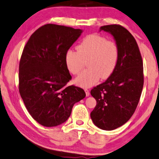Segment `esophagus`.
Wrapping results in <instances>:
<instances>
[{
  "instance_id": "obj_1",
  "label": "esophagus",
  "mask_w": 159,
  "mask_h": 159,
  "mask_svg": "<svg viewBox=\"0 0 159 159\" xmlns=\"http://www.w3.org/2000/svg\"><path fill=\"white\" fill-rule=\"evenodd\" d=\"M84 90H85V95H86V96H89V95H90L89 90L87 89H85Z\"/></svg>"
}]
</instances>
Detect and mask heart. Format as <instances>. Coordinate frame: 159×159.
I'll return each mask as SVG.
<instances>
[{
	"label": "heart",
	"mask_w": 159,
	"mask_h": 159,
	"mask_svg": "<svg viewBox=\"0 0 159 159\" xmlns=\"http://www.w3.org/2000/svg\"><path fill=\"white\" fill-rule=\"evenodd\" d=\"M120 58L117 44L99 34H90L78 45L77 50L69 49L65 54V64L70 74L76 75L87 60L86 69L75 78V84L87 88L101 78L107 79L117 67Z\"/></svg>",
	"instance_id": "obj_1"
}]
</instances>
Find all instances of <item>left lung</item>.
Returning a JSON list of instances; mask_svg holds the SVG:
<instances>
[{
  "label": "left lung",
  "mask_w": 159,
  "mask_h": 159,
  "mask_svg": "<svg viewBox=\"0 0 159 159\" xmlns=\"http://www.w3.org/2000/svg\"><path fill=\"white\" fill-rule=\"evenodd\" d=\"M101 30L114 37L120 58L113 74L90 90L97 102L90 117L100 129L113 130L125 124L137 107L143 85V61L134 37L124 27L104 25Z\"/></svg>",
  "instance_id": "8db88e82"
}]
</instances>
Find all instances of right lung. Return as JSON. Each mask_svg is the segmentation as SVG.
<instances>
[{
  "instance_id": "right-lung-1",
  "label": "right lung",
  "mask_w": 159,
  "mask_h": 159,
  "mask_svg": "<svg viewBox=\"0 0 159 159\" xmlns=\"http://www.w3.org/2000/svg\"><path fill=\"white\" fill-rule=\"evenodd\" d=\"M82 33L80 29L47 24L27 41L19 64V92L27 111L44 127L64 123L75 102L85 97L84 89L67 86L71 75L65 54Z\"/></svg>"
}]
</instances>
